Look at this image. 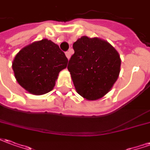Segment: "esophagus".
I'll list each match as a JSON object with an SVG mask.
<instances>
[{
  "label": "esophagus",
  "instance_id": "34e87169",
  "mask_svg": "<svg viewBox=\"0 0 150 150\" xmlns=\"http://www.w3.org/2000/svg\"><path fill=\"white\" fill-rule=\"evenodd\" d=\"M71 52L70 50L66 52V56H67V58L68 59H70V58H71Z\"/></svg>",
  "mask_w": 150,
  "mask_h": 150
}]
</instances>
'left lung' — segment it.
<instances>
[{
  "label": "left lung",
  "instance_id": "1",
  "mask_svg": "<svg viewBox=\"0 0 150 150\" xmlns=\"http://www.w3.org/2000/svg\"><path fill=\"white\" fill-rule=\"evenodd\" d=\"M73 49L67 69L77 92L88 100L103 97L119 76L118 52L106 41L87 36L74 42Z\"/></svg>",
  "mask_w": 150,
  "mask_h": 150
}]
</instances>
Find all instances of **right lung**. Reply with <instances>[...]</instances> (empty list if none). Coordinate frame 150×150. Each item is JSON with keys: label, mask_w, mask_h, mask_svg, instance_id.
Here are the masks:
<instances>
[{"label": "right lung", "mask_w": 150, "mask_h": 150, "mask_svg": "<svg viewBox=\"0 0 150 150\" xmlns=\"http://www.w3.org/2000/svg\"><path fill=\"white\" fill-rule=\"evenodd\" d=\"M67 62L57 44L42 39L18 53L13 62V70L22 88L31 94L43 95L52 90L59 73L67 67Z\"/></svg>", "instance_id": "obj_1"}]
</instances>
